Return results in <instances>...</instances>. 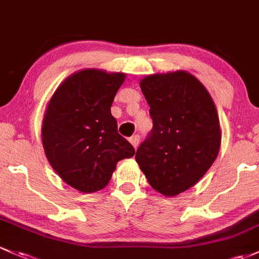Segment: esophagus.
Returning a JSON list of instances; mask_svg holds the SVG:
<instances>
[{
	"instance_id": "obj_1",
	"label": "esophagus",
	"mask_w": 259,
	"mask_h": 259,
	"mask_svg": "<svg viewBox=\"0 0 259 259\" xmlns=\"http://www.w3.org/2000/svg\"><path fill=\"white\" fill-rule=\"evenodd\" d=\"M140 140H141L140 136L136 135V136H133V137L130 138V142H131V144H132V146L135 147V148H137L138 144H140Z\"/></svg>"
}]
</instances>
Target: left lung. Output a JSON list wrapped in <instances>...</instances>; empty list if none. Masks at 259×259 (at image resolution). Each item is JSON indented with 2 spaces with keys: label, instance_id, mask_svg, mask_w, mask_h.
Listing matches in <instances>:
<instances>
[{
  "label": "left lung",
  "instance_id": "left-lung-1",
  "mask_svg": "<svg viewBox=\"0 0 259 259\" xmlns=\"http://www.w3.org/2000/svg\"><path fill=\"white\" fill-rule=\"evenodd\" d=\"M140 85L153 128L136 162L154 190L175 196L195 185L218 157V111L205 86L186 71L148 75Z\"/></svg>",
  "mask_w": 259,
  "mask_h": 259
}]
</instances>
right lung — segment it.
<instances>
[{"label": "right lung", "instance_id": "add662e5", "mask_svg": "<svg viewBox=\"0 0 259 259\" xmlns=\"http://www.w3.org/2000/svg\"><path fill=\"white\" fill-rule=\"evenodd\" d=\"M126 74L85 69L55 90L41 126L48 162L68 185L82 193L101 190L116 164L135 155L117 131L111 106Z\"/></svg>", "mask_w": 259, "mask_h": 259}]
</instances>
